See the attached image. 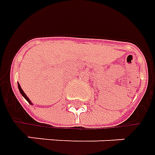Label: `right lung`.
<instances>
[{
  "label": "right lung",
  "mask_w": 155,
  "mask_h": 155,
  "mask_svg": "<svg viewBox=\"0 0 155 155\" xmlns=\"http://www.w3.org/2000/svg\"><path fill=\"white\" fill-rule=\"evenodd\" d=\"M18 90H19L20 93H21V95L23 96V97H25V99H26V100H27V101H28V103H29V104H31V105H33V104L31 103V101L29 100V97H27V95H26V94H25V91H23V90H22V88H21V86H20L19 83H18Z\"/></svg>",
  "instance_id": "1"
}]
</instances>
